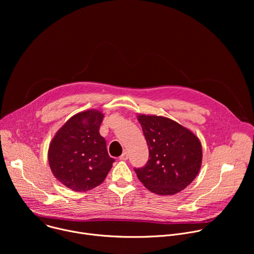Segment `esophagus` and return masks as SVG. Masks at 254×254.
Returning a JSON list of instances; mask_svg holds the SVG:
<instances>
[{"label": "esophagus", "mask_w": 254, "mask_h": 254, "mask_svg": "<svg viewBox=\"0 0 254 254\" xmlns=\"http://www.w3.org/2000/svg\"><path fill=\"white\" fill-rule=\"evenodd\" d=\"M128 159V155H127V152H124L123 155L120 157V160L121 161H127Z\"/></svg>", "instance_id": "34e87169"}]
</instances>
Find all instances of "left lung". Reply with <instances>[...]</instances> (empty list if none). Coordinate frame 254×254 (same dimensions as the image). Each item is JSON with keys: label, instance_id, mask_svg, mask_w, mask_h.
<instances>
[{"label": "left lung", "instance_id": "8db88e82", "mask_svg": "<svg viewBox=\"0 0 254 254\" xmlns=\"http://www.w3.org/2000/svg\"><path fill=\"white\" fill-rule=\"evenodd\" d=\"M149 148V161L134 169L138 180L158 195H175L189 186L202 165L200 139L175 121L137 115Z\"/></svg>", "mask_w": 254, "mask_h": 254}]
</instances>
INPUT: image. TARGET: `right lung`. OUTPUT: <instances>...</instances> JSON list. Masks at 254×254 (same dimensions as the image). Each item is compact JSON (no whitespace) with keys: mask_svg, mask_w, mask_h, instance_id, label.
I'll use <instances>...</instances> for the list:
<instances>
[{"mask_svg":"<svg viewBox=\"0 0 254 254\" xmlns=\"http://www.w3.org/2000/svg\"><path fill=\"white\" fill-rule=\"evenodd\" d=\"M104 115L88 110L70 118L56 132L48 150L54 177L65 187L86 192L100 185L115 160L99 133Z\"/></svg>","mask_w":254,"mask_h":254,"instance_id":"obj_1","label":"right lung"}]
</instances>
